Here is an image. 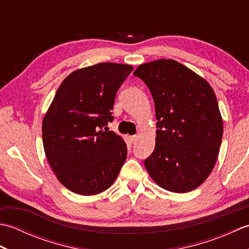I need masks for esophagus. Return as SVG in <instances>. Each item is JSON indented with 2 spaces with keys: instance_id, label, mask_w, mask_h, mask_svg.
Returning a JSON list of instances; mask_svg holds the SVG:
<instances>
[{
  "instance_id": "1",
  "label": "esophagus",
  "mask_w": 249,
  "mask_h": 249,
  "mask_svg": "<svg viewBox=\"0 0 249 249\" xmlns=\"http://www.w3.org/2000/svg\"><path fill=\"white\" fill-rule=\"evenodd\" d=\"M130 141L133 142V143H136V142L138 141V136H137V135L131 136V137H130Z\"/></svg>"
}]
</instances>
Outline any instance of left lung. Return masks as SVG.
I'll list each match as a JSON object with an SVG mask.
<instances>
[{"label":"left lung","instance_id":"left-lung-1","mask_svg":"<svg viewBox=\"0 0 249 249\" xmlns=\"http://www.w3.org/2000/svg\"><path fill=\"white\" fill-rule=\"evenodd\" d=\"M134 75L154 99L156 143L144 167L158 186L188 193L212 172L223 139L217 98L204 78L171 59L141 64Z\"/></svg>","mask_w":249,"mask_h":249}]
</instances>
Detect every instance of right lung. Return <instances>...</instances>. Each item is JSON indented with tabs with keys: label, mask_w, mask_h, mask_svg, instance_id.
<instances>
[{
	"label": "right lung",
	"mask_w": 249,
	"mask_h": 249,
	"mask_svg": "<svg viewBox=\"0 0 249 249\" xmlns=\"http://www.w3.org/2000/svg\"><path fill=\"white\" fill-rule=\"evenodd\" d=\"M133 70L98 63L73 71L57 89L44 115L43 143L56 178L71 192L97 195L118 178L127 146L106 126L113 119L115 94Z\"/></svg>",
	"instance_id": "1"
}]
</instances>
